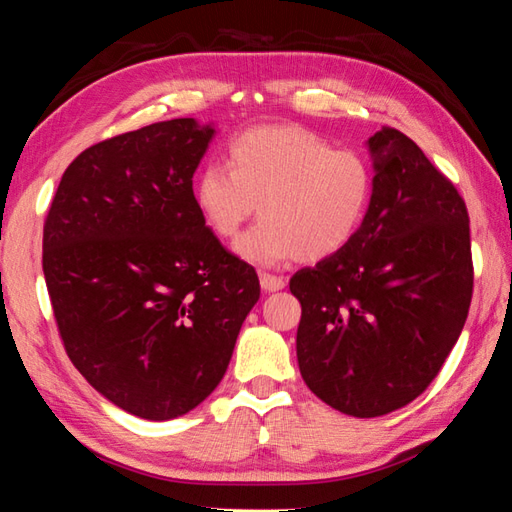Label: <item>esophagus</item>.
<instances>
[{"label": "esophagus", "instance_id": "esophagus-1", "mask_svg": "<svg viewBox=\"0 0 512 512\" xmlns=\"http://www.w3.org/2000/svg\"><path fill=\"white\" fill-rule=\"evenodd\" d=\"M259 284H262V289L266 293H275V291H282L284 289L282 277L271 275V273H259Z\"/></svg>", "mask_w": 512, "mask_h": 512}]
</instances>
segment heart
Here are the masks:
<instances>
[{"label": "heart", "instance_id": "1", "mask_svg": "<svg viewBox=\"0 0 512 512\" xmlns=\"http://www.w3.org/2000/svg\"><path fill=\"white\" fill-rule=\"evenodd\" d=\"M375 173L359 151L332 149L298 126H257L228 144V167L205 164L194 203L214 237L235 239L237 255L257 266L300 259L314 264L352 244L366 221Z\"/></svg>", "mask_w": 512, "mask_h": 512}]
</instances>
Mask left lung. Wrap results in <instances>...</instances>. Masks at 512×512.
<instances>
[{"mask_svg": "<svg viewBox=\"0 0 512 512\" xmlns=\"http://www.w3.org/2000/svg\"><path fill=\"white\" fill-rule=\"evenodd\" d=\"M366 146L375 192L359 235L289 282L302 307L300 375L354 418L402 409L431 384L461 336L474 284L456 187L395 128Z\"/></svg>", "mask_w": 512, "mask_h": 512, "instance_id": "left-lung-1", "label": "left lung"}]
</instances>
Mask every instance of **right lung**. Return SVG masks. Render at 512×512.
<instances>
[{
  "instance_id": "add662e5",
  "label": "right lung",
  "mask_w": 512,
  "mask_h": 512,
  "mask_svg": "<svg viewBox=\"0 0 512 512\" xmlns=\"http://www.w3.org/2000/svg\"><path fill=\"white\" fill-rule=\"evenodd\" d=\"M214 133L185 117L94 144L47 214L42 271L67 357L144 420L180 418L219 386L259 300L255 268L219 244L194 203Z\"/></svg>"
}]
</instances>
